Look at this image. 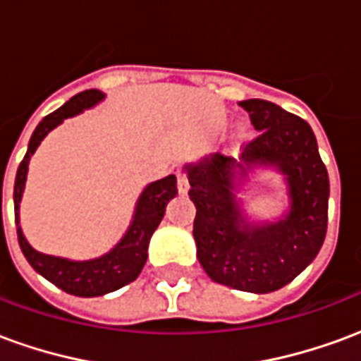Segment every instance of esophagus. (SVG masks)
I'll return each mask as SVG.
<instances>
[{
    "label": "esophagus",
    "mask_w": 361,
    "mask_h": 361,
    "mask_svg": "<svg viewBox=\"0 0 361 361\" xmlns=\"http://www.w3.org/2000/svg\"><path fill=\"white\" fill-rule=\"evenodd\" d=\"M188 180H185V176L183 173L178 172V191H180L181 195H185L188 193Z\"/></svg>",
    "instance_id": "obj_1"
}]
</instances>
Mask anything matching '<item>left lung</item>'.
Listing matches in <instances>:
<instances>
[{"instance_id":"left-lung-1","label":"left lung","mask_w":361,"mask_h":361,"mask_svg":"<svg viewBox=\"0 0 361 361\" xmlns=\"http://www.w3.org/2000/svg\"><path fill=\"white\" fill-rule=\"evenodd\" d=\"M240 106L261 131L240 160L216 152L183 166L197 209L193 238L197 259L214 282L269 294L292 282L325 242L329 173L305 119L259 98ZM257 165L274 167L287 180L290 211L276 223H247L235 197Z\"/></svg>"}]
</instances>
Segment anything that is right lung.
Returning <instances> with one entry per match:
<instances>
[{
	"instance_id": "add662e5",
	"label": "right lung",
	"mask_w": 361,
	"mask_h": 361,
	"mask_svg": "<svg viewBox=\"0 0 361 361\" xmlns=\"http://www.w3.org/2000/svg\"><path fill=\"white\" fill-rule=\"evenodd\" d=\"M104 92L96 89L85 90L75 94L69 102H66L59 110H56L50 116L38 123L35 133L28 142L27 154L23 158L15 178V189H13V201H15V222H17V238L23 255L27 257L30 267L44 279L50 280L51 284L61 288L63 292L81 298H94V295H104L108 292H114L118 288L126 286L133 282L142 267L147 263V250H149L150 235L164 219L166 204L170 199L178 195V183L176 176H168L162 180L152 181L142 189L139 195V201L135 204L133 220L127 228L126 235L119 240V243L110 250L106 255L89 261H71V259L54 257L36 251L27 238L23 234L19 226V203L25 183H27V172L30 157L35 154L38 145L42 142L46 135L50 133L54 127L63 123V119L73 118L82 110H89L92 106L104 100ZM0 211H1V195H0Z\"/></svg>"
}]
</instances>
